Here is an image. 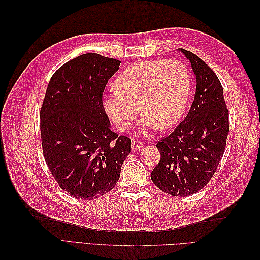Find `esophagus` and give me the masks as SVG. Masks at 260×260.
<instances>
[{
	"mask_svg": "<svg viewBox=\"0 0 260 260\" xmlns=\"http://www.w3.org/2000/svg\"><path fill=\"white\" fill-rule=\"evenodd\" d=\"M143 147V143L141 142V141H139V140H132V142H131V151L133 152V151H138V149H140V148H142Z\"/></svg>",
	"mask_w": 260,
	"mask_h": 260,
	"instance_id": "1",
	"label": "esophagus"
}]
</instances>
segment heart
<instances>
[{"label": "heart", "instance_id": "b5f03b06", "mask_svg": "<svg viewBox=\"0 0 260 260\" xmlns=\"http://www.w3.org/2000/svg\"><path fill=\"white\" fill-rule=\"evenodd\" d=\"M115 85L116 90L103 98L108 117L124 131L141 109L145 115L139 132L151 136L159 125L170 128L182 117L190 96L191 79L182 61L156 59L127 67L118 75Z\"/></svg>", "mask_w": 260, "mask_h": 260}]
</instances>
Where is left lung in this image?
I'll use <instances>...</instances> for the list:
<instances>
[{"label":"left lung","mask_w":260,"mask_h":260,"mask_svg":"<svg viewBox=\"0 0 260 260\" xmlns=\"http://www.w3.org/2000/svg\"><path fill=\"white\" fill-rule=\"evenodd\" d=\"M178 51L195 75L194 101L184 120L157 143L160 160L151 179L165 193L187 196L202 190L216 172L225 149L229 115L216 74L192 52Z\"/></svg>","instance_id":"obj_1"}]
</instances>
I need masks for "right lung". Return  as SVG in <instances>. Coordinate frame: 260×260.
Instances as JSON below:
<instances>
[{
    "instance_id": "right-lung-1",
    "label": "right lung",
    "mask_w": 260,
    "mask_h": 260,
    "mask_svg": "<svg viewBox=\"0 0 260 260\" xmlns=\"http://www.w3.org/2000/svg\"><path fill=\"white\" fill-rule=\"evenodd\" d=\"M120 60L96 53L59 67L40 113L43 155L62 190L80 200L108 193L120 177L131 141L112 130L102 95Z\"/></svg>"
}]
</instances>
